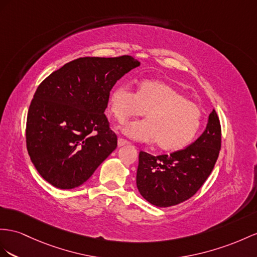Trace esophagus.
Instances as JSON below:
<instances>
[{
  "instance_id": "1",
  "label": "esophagus",
  "mask_w": 257,
  "mask_h": 257,
  "mask_svg": "<svg viewBox=\"0 0 257 257\" xmlns=\"http://www.w3.org/2000/svg\"><path fill=\"white\" fill-rule=\"evenodd\" d=\"M117 144H118V147H123V146H127L128 142H127L126 140L121 139V138H118V140H117Z\"/></svg>"
}]
</instances>
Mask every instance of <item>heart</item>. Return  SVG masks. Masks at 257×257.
I'll use <instances>...</instances> for the list:
<instances>
[{
  "label": "heart",
  "mask_w": 257,
  "mask_h": 257,
  "mask_svg": "<svg viewBox=\"0 0 257 257\" xmlns=\"http://www.w3.org/2000/svg\"><path fill=\"white\" fill-rule=\"evenodd\" d=\"M108 109L124 122L147 111V120L127 123L121 133L140 142H156L164 151L181 150L192 141L201 126L202 111L174 85L160 80H143L135 92L128 84L111 90Z\"/></svg>",
  "instance_id": "b5f03b06"
}]
</instances>
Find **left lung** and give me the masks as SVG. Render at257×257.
Listing matches in <instances>:
<instances>
[{
  "instance_id": "1",
  "label": "left lung",
  "mask_w": 257,
  "mask_h": 257,
  "mask_svg": "<svg viewBox=\"0 0 257 257\" xmlns=\"http://www.w3.org/2000/svg\"><path fill=\"white\" fill-rule=\"evenodd\" d=\"M221 130L215 109L206 128L189 147L170 155L139 154L137 188L149 203L169 207L193 196L206 181L218 159Z\"/></svg>"
}]
</instances>
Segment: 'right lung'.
I'll use <instances>...</instances> for the list:
<instances>
[{"instance_id": "obj_1", "label": "right lung", "mask_w": 257, "mask_h": 257, "mask_svg": "<svg viewBox=\"0 0 257 257\" xmlns=\"http://www.w3.org/2000/svg\"><path fill=\"white\" fill-rule=\"evenodd\" d=\"M140 66L134 57H80L39 85L27 117L31 162L50 185L74 189L117 148L104 111L117 80Z\"/></svg>"}]
</instances>
